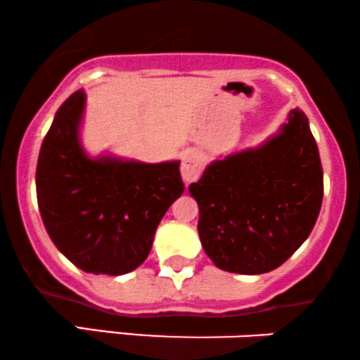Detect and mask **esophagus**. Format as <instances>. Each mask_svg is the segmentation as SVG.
<instances>
[{
	"label": "esophagus",
	"instance_id": "1",
	"mask_svg": "<svg viewBox=\"0 0 360 360\" xmlns=\"http://www.w3.org/2000/svg\"><path fill=\"white\" fill-rule=\"evenodd\" d=\"M201 171H203V160L198 152H188L183 157V164H181V174L186 183H193L200 177Z\"/></svg>",
	"mask_w": 360,
	"mask_h": 360
}]
</instances>
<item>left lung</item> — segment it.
I'll use <instances>...</instances> for the list:
<instances>
[{"mask_svg": "<svg viewBox=\"0 0 360 360\" xmlns=\"http://www.w3.org/2000/svg\"><path fill=\"white\" fill-rule=\"evenodd\" d=\"M189 193L214 266L237 274L279 267L311 233L323 200V169L307 115L292 110L262 147L213 162Z\"/></svg>", "mask_w": 360, "mask_h": 360, "instance_id": "1", "label": "left lung"}]
</instances>
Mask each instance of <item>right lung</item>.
<instances>
[{
	"label": "right lung",
	"mask_w": 360,
	"mask_h": 360,
	"mask_svg": "<svg viewBox=\"0 0 360 360\" xmlns=\"http://www.w3.org/2000/svg\"><path fill=\"white\" fill-rule=\"evenodd\" d=\"M84 93L68 98L37 162V200L49 237L74 266L93 274L137 269L167 208L184 191L179 162L91 160L77 139Z\"/></svg>",
	"instance_id": "1"
}]
</instances>
